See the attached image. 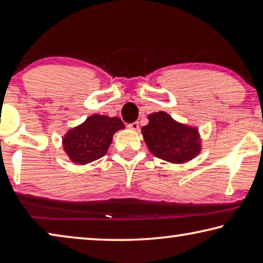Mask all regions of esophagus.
<instances>
[{
  "mask_svg": "<svg viewBox=\"0 0 263 263\" xmlns=\"http://www.w3.org/2000/svg\"><path fill=\"white\" fill-rule=\"evenodd\" d=\"M139 126H140L139 122L135 121V122H133V123H129L128 124V128L132 129V130H136V129H139Z\"/></svg>",
  "mask_w": 263,
  "mask_h": 263,
  "instance_id": "1",
  "label": "esophagus"
}]
</instances>
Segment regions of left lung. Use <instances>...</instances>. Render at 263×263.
I'll use <instances>...</instances> for the list:
<instances>
[{
	"label": "left lung",
	"mask_w": 263,
	"mask_h": 263,
	"mask_svg": "<svg viewBox=\"0 0 263 263\" xmlns=\"http://www.w3.org/2000/svg\"><path fill=\"white\" fill-rule=\"evenodd\" d=\"M149 123L141 133L150 153L157 158L173 164L194 159L202 150L199 128L174 120L166 112L148 115Z\"/></svg>",
	"instance_id": "left-lung-1"
}]
</instances>
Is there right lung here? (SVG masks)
Masks as SVG:
<instances>
[{
    "label": "right lung",
    "instance_id": "right-lung-1",
    "mask_svg": "<svg viewBox=\"0 0 263 263\" xmlns=\"http://www.w3.org/2000/svg\"><path fill=\"white\" fill-rule=\"evenodd\" d=\"M121 129H124V123L120 118L92 114L64 134L63 150L72 163L89 164L107 154L113 135Z\"/></svg>",
    "mask_w": 263,
    "mask_h": 263
}]
</instances>
